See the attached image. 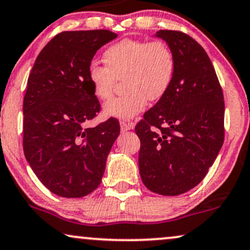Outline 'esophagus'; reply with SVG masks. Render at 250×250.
<instances>
[{"instance_id":"esophagus-1","label":"esophagus","mask_w":250,"mask_h":250,"mask_svg":"<svg viewBox=\"0 0 250 250\" xmlns=\"http://www.w3.org/2000/svg\"><path fill=\"white\" fill-rule=\"evenodd\" d=\"M133 126H134L133 123L125 122V120H120V130H122V132L131 130V128H133Z\"/></svg>"}]
</instances>
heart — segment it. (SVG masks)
Wrapping results in <instances>:
<instances>
[{
  "label": "heart",
  "mask_w": 250,
  "mask_h": 250,
  "mask_svg": "<svg viewBox=\"0 0 250 250\" xmlns=\"http://www.w3.org/2000/svg\"><path fill=\"white\" fill-rule=\"evenodd\" d=\"M105 67L91 64L88 80L98 100L107 101L117 80H123L126 91L104 105V115L132 119L145 109L147 102L159 101L170 88L175 74V57L163 42L123 39L103 54Z\"/></svg>",
  "instance_id": "b5f03b06"
}]
</instances>
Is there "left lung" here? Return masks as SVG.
Masks as SVG:
<instances>
[{"label":"left lung","mask_w":250,"mask_h":250,"mask_svg":"<svg viewBox=\"0 0 250 250\" xmlns=\"http://www.w3.org/2000/svg\"><path fill=\"white\" fill-rule=\"evenodd\" d=\"M175 57L170 88L135 126L139 170L153 192L177 196L202 182L224 144V95L204 48L180 31L160 30Z\"/></svg>","instance_id":"8db88e82"}]
</instances>
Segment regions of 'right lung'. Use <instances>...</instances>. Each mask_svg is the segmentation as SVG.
Instances as JSON below:
<instances>
[{
	"label": "right lung",
	"mask_w": 250,
	"mask_h": 250,
	"mask_svg": "<svg viewBox=\"0 0 250 250\" xmlns=\"http://www.w3.org/2000/svg\"><path fill=\"white\" fill-rule=\"evenodd\" d=\"M117 36L109 30L61 32L42 48L27 79L24 155L39 181L60 197L80 198L97 189L119 135L115 118L84 127L101 110L88 69Z\"/></svg>",
	"instance_id": "obj_1"
}]
</instances>
